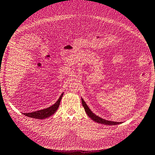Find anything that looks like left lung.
Segmentation results:
<instances>
[{
	"instance_id": "left-lung-1",
	"label": "left lung",
	"mask_w": 155,
	"mask_h": 155,
	"mask_svg": "<svg viewBox=\"0 0 155 155\" xmlns=\"http://www.w3.org/2000/svg\"><path fill=\"white\" fill-rule=\"evenodd\" d=\"M81 103H82V105L83 107H84L85 110L87 113V114L88 115V116L91 119H92L93 121H95L97 123L99 124H104V125H117V124H119L122 122H112V121H109V120H107L103 119L101 117L97 116L96 114H94V113L90 110L89 108L87 107V105L85 103V102L84 101V100L81 98Z\"/></svg>"
}]
</instances>
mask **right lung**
Segmentation results:
<instances>
[{
	"instance_id": "add662e5",
	"label": "right lung",
	"mask_w": 155,
	"mask_h": 155,
	"mask_svg": "<svg viewBox=\"0 0 155 155\" xmlns=\"http://www.w3.org/2000/svg\"><path fill=\"white\" fill-rule=\"evenodd\" d=\"M64 95V93L61 94V95L59 97L58 101L56 102V103L51 106L50 107L47 108L45 109H43V110H37L35 112H29V113H24V114L26 116L29 117V118H36V119H45L47 118L48 117L52 116L54 114L55 112L57 110V109L59 107V105L60 103V101H61L62 97Z\"/></svg>"
}]
</instances>
